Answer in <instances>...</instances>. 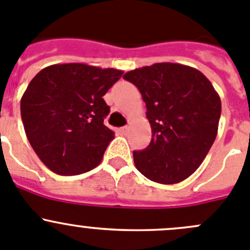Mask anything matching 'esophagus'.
<instances>
[{
    "mask_svg": "<svg viewBox=\"0 0 250 250\" xmlns=\"http://www.w3.org/2000/svg\"><path fill=\"white\" fill-rule=\"evenodd\" d=\"M120 131L123 132L124 135L127 134V132H129V126H123V127H120Z\"/></svg>",
    "mask_w": 250,
    "mask_h": 250,
    "instance_id": "esophagus-1",
    "label": "esophagus"
}]
</instances>
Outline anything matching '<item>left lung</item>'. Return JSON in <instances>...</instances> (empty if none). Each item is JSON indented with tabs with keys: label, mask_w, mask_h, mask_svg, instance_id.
Instances as JSON below:
<instances>
[{
	"label": "left lung",
	"mask_w": 250,
	"mask_h": 250,
	"mask_svg": "<svg viewBox=\"0 0 250 250\" xmlns=\"http://www.w3.org/2000/svg\"><path fill=\"white\" fill-rule=\"evenodd\" d=\"M124 78L146 103L152 140L134 151L137 170L159 184L183 182L200 167L217 136L221 99L199 70L173 62L135 68Z\"/></svg>",
	"instance_id": "left-lung-1"
}]
</instances>
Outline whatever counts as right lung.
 I'll use <instances>...</instances> for the list:
<instances>
[{
  "mask_svg": "<svg viewBox=\"0 0 250 250\" xmlns=\"http://www.w3.org/2000/svg\"><path fill=\"white\" fill-rule=\"evenodd\" d=\"M115 68L56 63L42 68L21 99L25 135L42 162L56 174L77 175L101 163L114 131L104 125L102 97L123 76Z\"/></svg>",
  "mask_w": 250,
  "mask_h": 250,
  "instance_id": "add662e5",
  "label": "right lung"
}]
</instances>
